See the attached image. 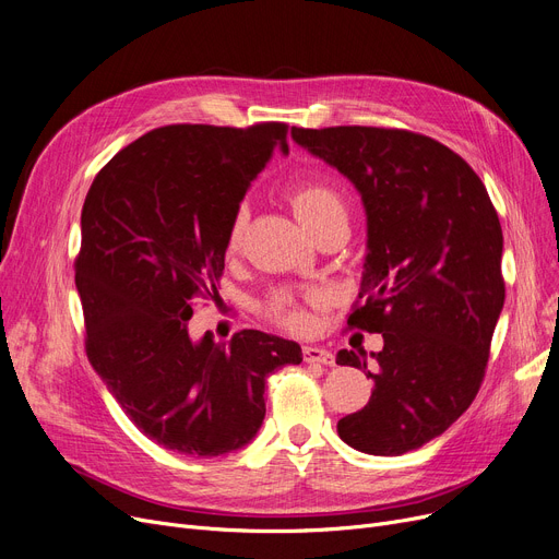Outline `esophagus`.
I'll return each mask as SVG.
<instances>
[{"label":"esophagus","instance_id":"esophagus-1","mask_svg":"<svg viewBox=\"0 0 559 559\" xmlns=\"http://www.w3.org/2000/svg\"><path fill=\"white\" fill-rule=\"evenodd\" d=\"M304 360L306 362H318V366H333L335 358L326 349L320 347H304Z\"/></svg>","mask_w":559,"mask_h":559}]
</instances>
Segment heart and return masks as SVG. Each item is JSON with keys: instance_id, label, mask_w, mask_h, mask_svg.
<instances>
[{"instance_id": "1", "label": "heart", "mask_w": 559, "mask_h": 559, "mask_svg": "<svg viewBox=\"0 0 559 559\" xmlns=\"http://www.w3.org/2000/svg\"><path fill=\"white\" fill-rule=\"evenodd\" d=\"M289 201H293V207L297 212L299 219L312 230L320 224H324L331 216H347V203L345 197L340 193L333 185L322 182V180H308L301 182L289 193ZM249 226V207L247 203H241L235 207L228 230H226V251L235 253L241 245V237H245ZM312 306H322L320 295H310L304 301L297 299H281L274 301L270 308L272 320L281 324L287 331L304 333L310 329V312L308 308Z\"/></svg>"}]
</instances>
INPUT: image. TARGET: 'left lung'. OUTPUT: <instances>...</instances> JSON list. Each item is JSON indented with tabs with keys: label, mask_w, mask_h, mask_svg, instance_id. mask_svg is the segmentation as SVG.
<instances>
[{
	"label": "left lung",
	"mask_w": 559,
	"mask_h": 559,
	"mask_svg": "<svg viewBox=\"0 0 559 559\" xmlns=\"http://www.w3.org/2000/svg\"><path fill=\"white\" fill-rule=\"evenodd\" d=\"M293 139L345 174L368 212V258L349 329L381 333L370 402L337 423L347 445L381 456L418 450L475 400L504 304L502 228L471 164L402 128H293Z\"/></svg>",
	"instance_id": "1"
}]
</instances>
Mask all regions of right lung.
<instances>
[{"mask_svg": "<svg viewBox=\"0 0 559 559\" xmlns=\"http://www.w3.org/2000/svg\"><path fill=\"white\" fill-rule=\"evenodd\" d=\"M287 126H164L118 151L82 207L75 285L84 347L126 416L157 445L219 456L264 418V381L301 347L262 331L191 343L199 299L224 276L228 222Z\"/></svg>", "mask_w": 559, "mask_h": 559, "instance_id": "obj_1", "label": "right lung"}]
</instances>
